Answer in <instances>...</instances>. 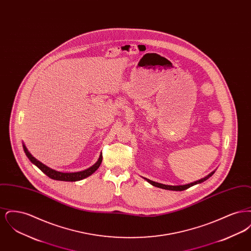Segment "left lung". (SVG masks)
Here are the masks:
<instances>
[{
	"instance_id": "obj_1",
	"label": "left lung",
	"mask_w": 251,
	"mask_h": 251,
	"mask_svg": "<svg viewBox=\"0 0 251 251\" xmlns=\"http://www.w3.org/2000/svg\"><path fill=\"white\" fill-rule=\"evenodd\" d=\"M215 170L212 171L210 174H208L206 177H204L202 179H199V180H196L194 182H190L188 184H183V185H167V184H163V183H159V182H156L153 180H151V179H147V178H144L146 179L148 182H150L151 185L155 186V187H159V188H162V189H166V190H172V191H183L189 187H191L193 185H196V184H199V183H201L203 181L207 180L210 177H212L215 173Z\"/></svg>"
}]
</instances>
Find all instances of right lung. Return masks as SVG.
I'll list each match as a JSON object with an SVG mask.
<instances>
[{
  "mask_svg": "<svg viewBox=\"0 0 251 251\" xmlns=\"http://www.w3.org/2000/svg\"><path fill=\"white\" fill-rule=\"evenodd\" d=\"M23 148H24V152L26 156L28 157V159L32 162V164H34L35 166L38 167L44 174H46L50 179H56V180H63V181H77V180H81V179H85L88 176L92 175L96 170L100 167L101 161H102V154L100 153V157L98 159V161L92 167H88L87 169H84L83 171H78V172H60L57 170H54L50 167L45 166L44 164H42L41 162H39L38 160H36L34 156L32 155L29 151L27 150V148L25 147L24 143H23Z\"/></svg>",
  "mask_w": 251,
  "mask_h": 251,
  "instance_id": "add662e5",
  "label": "right lung"
}]
</instances>
